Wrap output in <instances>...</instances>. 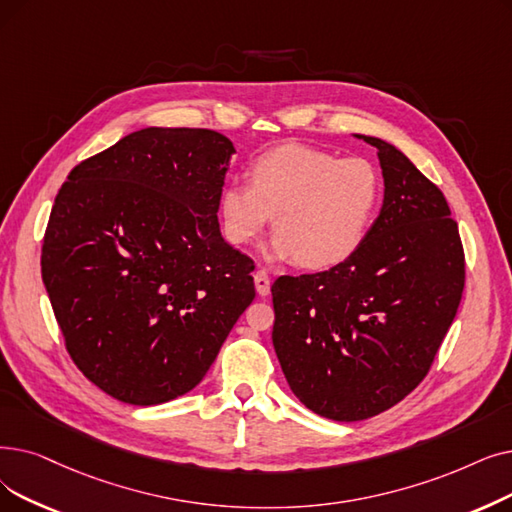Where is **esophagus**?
I'll return each mask as SVG.
<instances>
[{"mask_svg": "<svg viewBox=\"0 0 512 512\" xmlns=\"http://www.w3.org/2000/svg\"><path fill=\"white\" fill-rule=\"evenodd\" d=\"M253 278H255L257 293H259L261 297L268 295V293H270V276H268V272H265V270H257V272L253 274Z\"/></svg>", "mask_w": 512, "mask_h": 512, "instance_id": "obj_1", "label": "esophagus"}]
</instances>
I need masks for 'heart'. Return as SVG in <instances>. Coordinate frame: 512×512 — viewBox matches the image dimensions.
I'll list each match as a JSON object with an SVG mask.
<instances>
[{
	"label": "heart",
	"mask_w": 512,
	"mask_h": 512,
	"mask_svg": "<svg viewBox=\"0 0 512 512\" xmlns=\"http://www.w3.org/2000/svg\"><path fill=\"white\" fill-rule=\"evenodd\" d=\"M379 198L381 177L370 161L291 144L261 154L249 167V186L221 192L219 215L236 247L255 240L274 217L270 255L326 270L358 251Z\"/></svg>",
	"instance_id": "1"
}]
</instances>
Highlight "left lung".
Returning <instances> with one entry per match:
<instances>
[{
	"mask_svg": "<svg viewBox=\"0 0 512 512\" xmlns=\"http://www.w3.org/2000/svg\"><path fill=\"white\" fill-rule=\"evenodd\" d=\"M358 138L379 150V217L343 263L272 284V341L286 381L311 412L339 422L381 414L418 387L464 291L446 196L389 142Z\"/></svg>",
	"mask_w": 512,
	"mask_h": 512,
	"instance_id": "1",
	"label": "left lung"
}]
</instances>
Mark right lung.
Masks as SVG:
<instances>
[{
  "mask_svg": "<svg viewBox=\"0 0 512 512\" xmlns=\"http://www.w3.org/2000/svg\"><path fill=\"white\" fill-rule=\"evenodd\" d=\"M232 142L146 127L62 184L41 278L75 366L131 406L194 389L255 299V263L221 238Z\"/></svg>",
  "mask_w": 512,
  "mask_h": 512,
  "instance_id": "obj_1",
  "label": "right lung"
}]
</instances>
